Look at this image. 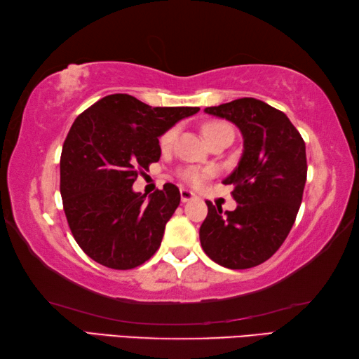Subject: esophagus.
<instances>
[{
    "label": "esophagus",
    "mask_w": 359,
    "mask_h": 359,
    "mask_svg": "<svg viewBox=\"0 0 359 359\" xmlns=\"http://www.w3.org/2000/svg\"><path fill=\"white\" fill-rule=\"evenodd\" d=\"M194 198H196V196H194L193 191L185 190V188H182V190H180V199H182V203H188V201H191V199H194Z\"/></svg>",
    "instance_id": "34e87169"
}]
</instances>
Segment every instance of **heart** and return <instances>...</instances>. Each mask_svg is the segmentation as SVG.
<instances>
[{"instance_id":"1","label":"heart","mask_w":359,"mask_h":359,"mask_svg":"<svg viewBox=\"0 0 359 359\" xmlns=\"http://www.w3.org/2000/svg\"><path fill=\"white\" fill-rule=\"evenodd\" d=\"M222 131H231V128L228 125L220 123V121H210V123H205L204 128H203L205 139L217 135V133H222ZM175 135H177V130H175V128L168 130L160 139L161 147L163 149L171 147L174 139H175ZM208 175H210L209 171H203V169H196V168H185V169H182V171H180V177L184 179L185 182H188V184H191V185H199L205 177H208Z\"/></svg>"}]
</instances>
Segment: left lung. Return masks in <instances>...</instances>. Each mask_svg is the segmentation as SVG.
<instances>
[{"label": "left lung", "mask_w": 359, "mask_h": 359, "mask_svg": "<svg viewBox=\"0 0 359 359\" xmlns=\"http://www.w3.org/2000/svg\"><path fill=\"white\" fill-rule=\"evenodd\" d=\"M204 112L238 126L244 151L223 180L234 187L238 208L223 212L205 201L199 241L215 263L248 269L269 259L293 226L307 179L306 144L287 115L259 100H234Z\"/></svg>", "instance_id": "1"}]
</instances>
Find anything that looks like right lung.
<instances>
[{
	"label": "right lung",
	"instance_id": "1",
	"mask_svg": "<svg viewBox=\"0 0 359 359\" xmlns=\"http://www.w3.org/2000/svg\"><path fill=\"white\" fill-rule=\"evenodd\" d=\"M199 107H151L115 93L74 120L60 158V193L79 247L111 269H133L160 248L180 204L174 184L133 191L137 174L161 156L158 137Z\"/></svg>",
	"mask_w": 359,
	"mask_h": 359
}]
</instances>
